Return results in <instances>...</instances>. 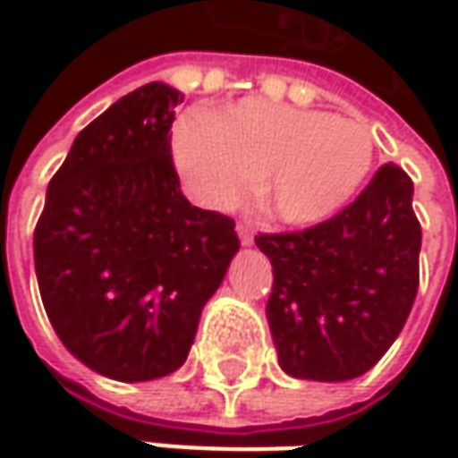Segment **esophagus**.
Wrapping results in <instances>:
<instances>
[{
  "label": "esophagus",
  "instance_id": "34e87169",
  "mask_svg": "<svg viewBox=\"0 0 458 458\" xmlns=\"http://www.w3.org/2000/svg\"><path fill=\"white\" fill-rule=\"evenodd\" d=\"M237 234H239V242H242V244H252V242H255V229H252L247 221H239Z\"/></svg>",
  "mask_w": 458,
  "mask_h": 458
}]
</instances>
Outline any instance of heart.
I'll use <instances>...</instances> for the list:
<instances>
[{"label": "heart", "mask_w": 458, "mask_h": 458, "mask_svg": "<svg viewBox=\"0 0 458 458\" xmlns=\"http://www.w3.org/2000/svg\"><path fill=\"white\" fill-rule=\"evenodd\" d=\"M173 165L203 208H237L262 183L280 224L310 226L342 211L369 175L375 145L354 119L244 98L173 127Z\"/></svg>", "instance_id": "obj_1"}]
</instances>
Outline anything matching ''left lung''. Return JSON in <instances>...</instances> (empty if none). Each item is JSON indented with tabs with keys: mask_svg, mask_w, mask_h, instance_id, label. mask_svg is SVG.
<instances>
[{
	"mask_svg": "<svg viewBox=\"0 0 458 458\" xmlns=\"http://www.w3.org/2000/svg\"><path fill=\"white\" fill-rule=\"evenodd\" d=\"M255 242L273 262L267 321L280 367L316 382L372 369L418 293L420 221L411 175L385 163L336 216Z\"/></svg>",
	"mask_w": 458,
	"mask_h": 458,
	"instance_id": "8db88e82",
	"label": "left lung"
}]
</instances>
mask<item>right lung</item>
<instances>
[{
  "label": "right lung",
  "mask_w": 458,
  "mask_h": 458,
  "mask_svg": "<svg viewBox=\"0 0 458 458\" xmlns=\"http://www.w3.org/2000/svg\"><path fill=\"white\" fill-rule=\"evenodd\" d=\"M183 94L148 83L73 140L35 226L45 313L65 349L119 382L175 372L239 237L181 193L170 127Z\"/></svg>",
  "instance_id": "obj_1"
}]
</instances>
